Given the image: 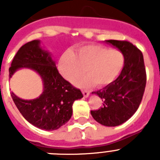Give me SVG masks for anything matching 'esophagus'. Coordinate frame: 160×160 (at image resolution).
I'll return each instance as SVG.
<instances>
[{
	"mask_svg": "<svg viewBox=\"0 0 160 160\" xmlns=\"http://www.w3.org/2000/svg\"><path fill=\"white\" fill-rule=\"evenodd\" d=\"M82 94H83V96L86 98H87L89 95H90V92L87 91V90H82Z\"/></svg>",
	"mask_w": 160,
	"mask_h": 160,
	"instance_id": "obj_1",
	"label": "esophagus"
}]
</instances>
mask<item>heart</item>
I'll use <instances>...</instances> for the list:
<instances>
[{
	"label": "heart",
	"instance_id": "heart-1",
	"mask_svg": "<svg viewBox=\"0 0 160 160\" xmlns=\"http://www.w3.org/2000/svg\"><path fill=\"white\" fill-rule=\"evenodd\" d=\"M124 64V55L118 49L88 45L79 48L75 53L65 52L59 59L58 70L66 80L73 82L86 68L88 73L76 79V85L89 87L95 83L98 87H106L116 80Z\"/></svg>",
	"mask_w": 160,
	"mask_h": 160
}]
</instances>
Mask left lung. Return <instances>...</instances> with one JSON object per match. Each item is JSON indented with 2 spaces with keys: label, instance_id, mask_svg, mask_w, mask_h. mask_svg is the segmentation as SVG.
<instances>
[{
  "label": "left lung",
  "instance_id": "1",
  "mask_svg": "<svg viewBox=\"0 0 160 160\" xmlns=\"http://www.w3.org/2000/svg\"><path fill=\"white\" fill-rule=\"evenodd\" d=\"M124 55L125 64L120 75L111 84L93 94L99 96L103 106L91 111L94 120L107 127H116L128 121L140 105L147 82L142 52L128 41L108 40Z\"/></svg>",
  "mask_w": 160,
  "mask_h": 160
}]
</instances>
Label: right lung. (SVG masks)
Here are the masks:
<instances>
[{
	"mask_svg": "<svg viewBox=\"0 0 160 160\" xmlns=\"http://www.w3.org/2000/svg\"><path fill=\"white\" fill-rule=\"evenodd\" d=\"M21 68L36 71L44 87L42 94L32 100L22 99L10 93L22 116L37 128L46 131L57 130L66 124L72 116L73 102L83 95L59 73L50 54L40 47V41H31L20 48L8 70L9 78Z\"/></svg>",
	"mask_w": 160,
	"mask_h": 160,
	"instance_id": "obj_1",
	"label": "right lung"
}]
</instances>
